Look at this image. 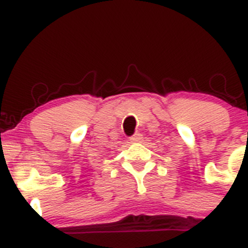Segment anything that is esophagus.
<instances>
[{
	"mask_svg": "<svg viewBox=\"0 0 248 248\" xmlns=\"http://www.w3.org/2000/svg\"><path fill=\"white\" fill-rule=\"evenodd\" d=\"M142 140V136L140 133H136L133 137H131L132 142H140Z\"/></svg>",
	"mask_w": 248,
	"mask_h": 248,
	"instance_id": "34e87169",
	"label": "esophagus"
}]
</instances>
